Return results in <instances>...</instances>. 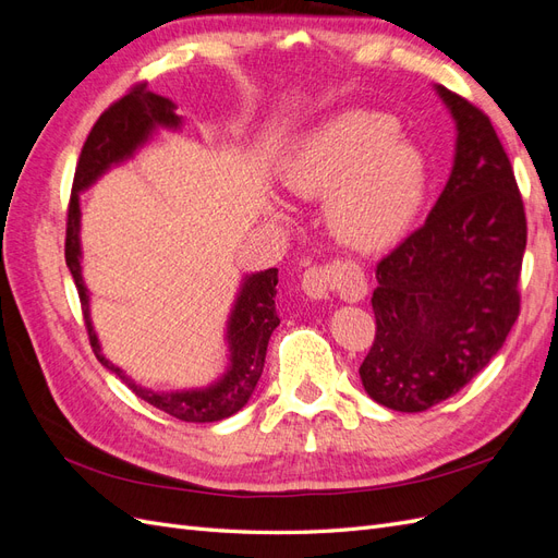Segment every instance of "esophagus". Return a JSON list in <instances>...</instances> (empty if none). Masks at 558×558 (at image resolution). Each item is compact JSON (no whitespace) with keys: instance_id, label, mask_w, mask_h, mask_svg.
Returning <instances> with one entry per match:
<instances>
[{"instance_id":"1","label":"esophagus","mask_w":558,"mask_h":558,"mask_svg":"<svg viewBox=\"0 0 558 558\" xmlns=\"http://www.w3.org/2000/svg\"><path fill=\"white\" fill-rule=\"evenodd\" d=\"M300 286L314 300L328 298L335 289H340L347 298H361L363 293V281L359 277L347 275L340 265L307 267L300 279Z\"/></svg>"}]
</instances>
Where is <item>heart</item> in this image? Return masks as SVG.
Masks as SVG:
<instances>
[{"label":"heart","instance_id":"heart-1","mask_svg":"<svg viewBox=\"0 0 558 558\" xmlns=\"http://www.w3.org/2000/svg\"><path fill=\"white\" fill-rule=\"evenodd\" d=\"M281 177L293 195L326 199L335 238L361 253L398 244L426 195L424 158L398 140L396 118L377 111L330 118L298 146Z\"/></svg>","mask_w":558,"mask_h":558}]
</instances>
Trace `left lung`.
Here are the masks:
<instances>
[{"mask_svg": "<svg viewBox=\"0 0 558 558\" xmlns=\"http://www.w3.org/2000/svg\"><path fill=\"white\" fill-rule=\"evenodd\" d=\"M459 128L453 170L426 223L377 263L367 396L426 412L488 365L521 310L526 211L488 116L442 86Z\"/></svg>", "mask_w": 558, "mask_h": 558, "instance_id": "obj_1", "label": "left lung"}]
</instances>
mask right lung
Wrapping results in <instances>:
<instances>
[{"label": "right lung", "mask_w": 558, "mask_h": 558, "mask_svg": "<svg viewBox=\"0 0 558 558\" xmlns=\"http://www.w3.org/2000/svg\"><path fill=\"white\" fill-rule=\"evenodd\" d=\"M174 111L177 105L172 99L150 93L146 88V83H134L121 99H116V102L97 118V123L93 125L86 144H83L76 162L72 197L70 207H66L64 260L76 283L83 318H86L88 340L97 361L121 377L132 388L134 396L146 400L148 404H154L160 412L170 414L179 421H191V424H211V421H221L232 416L234 412H240L263 375L269 335L279 326L275 305L279 281L277 267H269L265 272L248 277L242 286V293L238 298V305H234L228 326V340L232 351V365L228 369V375L218 384L205 388V391L154 393L137 384H132L123 375V369L109 363L102 356V351H99L97 337L88 318V293L81 279L78 263V191L90 185L111 162L132 156V150L148 137V132L156 125L177 128L179 116Z\"/></svg>", "instance_id": "right-lung-1"}]
</instances>
